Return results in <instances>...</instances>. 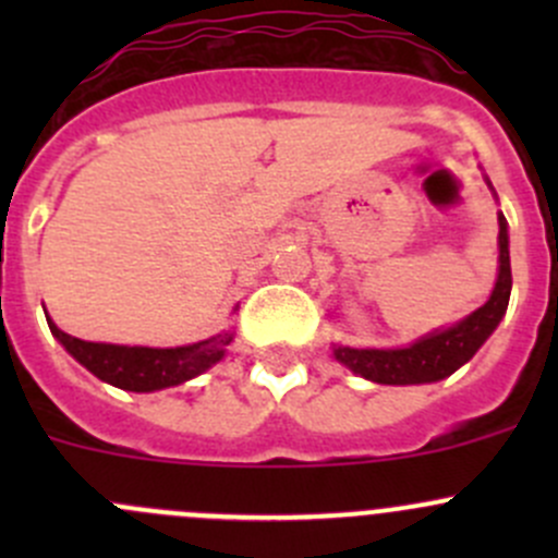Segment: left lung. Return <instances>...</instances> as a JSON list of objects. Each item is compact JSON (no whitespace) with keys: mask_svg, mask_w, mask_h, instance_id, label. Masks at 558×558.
<instances>
[{"mask_svg":"<svg viewBox=\"0 0 558 558\" xmlns=\"http://www.w3.org/2000/svg\"><path fill=\"white\" fill-rule=\"evenodd\" d=\"M486 178V174H483ZM488 189L494 191L492 180L486 178ZM499 269L497 283H494L492 296L486 305L477 307L466 318L456 320L446 329H435L429 335L418 337L404 348H348L331 345V353L340 364H345L351 373L362 375L364 380L384 386H418L437 384V380L453 375L461 364L470 362L477 348L492 337L499 320L505 318L510 302V289H513V275H510V238L508 221L499 213Z\"/></svg>","mask_w":558,"mask_h":558,"instance_id":"obj_1","label":"left lung"}]
</instances>
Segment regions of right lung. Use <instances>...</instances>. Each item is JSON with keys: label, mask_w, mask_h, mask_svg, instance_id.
Wrapping results in <instances>:
<instances>
[{"label": "right lung", "mask_w": 558, "mask_h": 558, "mask_svg": "<svg viewBox=\"0 0 558 558\" xmlns=\"http://www.w3.org/2000/svg\"><path fill=\"white\" fill-rule=\"evenodd\" d=\"M50 335L64 345L75 362L105 384L123 388V391H161V388L180 386L196 375L207 373L227 353V345L234 340V331L227 329L207 340L191 342L178 348H145V345H112V342H86L61 331L45 315Z\"/></svg>", "instance_id": "1"}]
</instances>
